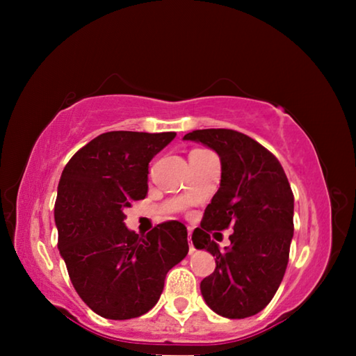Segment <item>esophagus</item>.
Instances as JSON below:
<instances>
[{
    "label": "esophagus",
    "mask_w": 356,
    "mask_h": 356,
    "mask_svg": "<svg viewBox=\"0 0 356 356\" xmlns=\"http://www.w3.org/2000/svg\"><path fill=\"white\" fill-rule=\"evenodd\" d=\"M188 243H190V254H193V252H195V246L191 243V229H188Z\"/></svg>",
    "instance_id": "1"
}]
</instances>
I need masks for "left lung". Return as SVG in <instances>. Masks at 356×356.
Listing matches in <instances>:
<instances>
[{
  "mask_svg": "<svg viewBox=\"0 0 356 356\" xmlns=\"http://www.w3.org/2000/svg\"><path fill=\"white\" fill-rule=\"evenodd\" d=\"M184 140L213 149L221 161L220 188L191 236L195 248L207 250L216 264L201 281V293L216 314L251 317L284 278L293 237L292 188L278 159L240 131L195 130ZM227 227L234 229L232 245L220 250L209 234Z\"/></svg>",
  "mask_w": 356,
  "mask_h": 356,
  "instance_id": "left-lung-1",
  "label": "left lung"
}]
</instances>
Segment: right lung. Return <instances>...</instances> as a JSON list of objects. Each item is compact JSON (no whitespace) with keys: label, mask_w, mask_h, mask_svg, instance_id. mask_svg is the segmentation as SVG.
Wrapping results in <instances>:
<instances>
[{"label":"right lung","mask_w":356,"mask_h":356,"mask_svg":"<svg viewBox=\"0 0 356 356\" xmlns=\"http://www.w3.org/2000/svg\"><path fill=\"white\" fill-rule=\"evenodd\" d=\"M176 134L108 131L81 147L58 185V248L80 298L111 321L146 314L188 252L186 227L165 221L140 237L124 210L147 195L149 161Z\"/></svg>","instance_id":"right-lung-1"}]
</instances>
